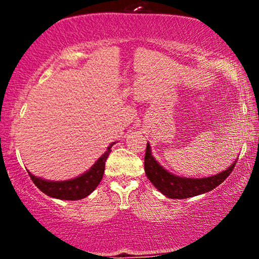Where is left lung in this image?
<instances>
[{"instance_id": "8db88e82", "label": "left lung", "mask_w": 259, "mask_h": 259, "mask_svg": "<svg viewBox=\"0 0 259 259\" xmlns=\"http://www.w3.org/2000/svg\"><path fill=\"white\" fill-rule=\"evenodd\" d=\"M235 163L236 160L222 173L198 179V178L178 177L163 168L156 158H153L148 142L146 154H145V171H146L148 180L153 184L157 190H159V192H162L169 198H175V200L194 197V196L212 191L230 175L231 170L235 167Z\"/></svg>"}]
</instances>
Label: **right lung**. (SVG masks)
Segmentation results:
<instances>
[{"label":"right lung","mask_w":259,"mask_h":259,"mask_svg":"<svg viewBox=\"0 0 259 259\" xmlns=\"http://www.w3.org/2000/svg\"><path fill=\"white\" fill-rule=\"evenodd\" d=\"M115 142H112L107 151L99 159L96 160L92 167L88 171L82 173L74 179L64 180V181H52L46 180L42 178H37L28 171L30 175L32 183L36 185L44 194L52 198H58V200L67 201H78L85 198L99 186L100 181L102 180L103 173H105L106 160L111 153V148Z\"/></svg>","instance_id":"obj_1"}]
</instances>
